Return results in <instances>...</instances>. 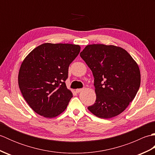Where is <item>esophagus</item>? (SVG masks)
I'll list each match as a JSON object with an SVG mask.
<instances>
[{"mask_svg": "<svg viewBox=\"0 0 155 155\" xmlns=\"http://www.w3.org/2000/svg\"><path fill=\"white\" fill-rule=\"evenodd\" d=\"M84 88H78V89L76 90V92H77V93H80V92L83 91H84Z\"/></svg>", "mask_w": 155, "mask_h": 155, "instance_id": "1", "label": "esophagus"}]
</instances>
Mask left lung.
I'll return each instance as SVG.
<instances>
[{
	"mask_svg": "<svg viewBox=\"0 0 155 155\" xmlns=\"http://www.w3.org/2000/svg\"><path fill=\"white\" fill-rule=\"evenodd\" d=\"M80 56L94 78L97 98L88 109L101 118L120 114L139 89L140 74L136 62L124 49L113 45H87Z\"/></svg>",
	"mask_w": 155,
	"mask_h": 155,
	"instance_id": "obj_1",
	"label": "left lung"
}]
</instances>
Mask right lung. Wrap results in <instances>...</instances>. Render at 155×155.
Wrapping results in <instances>:
<instances>
[{
    "instance_id": "obj_1",
    "label": "right lung",
    "mask_w": 155,
    "mask_h": 155,
    "mask_svg": "<svg viewBox=\"0 0 155 155\" xmlns=\"http://www.w3.org/2000/svg\"><path fill=\"white\" fill-rule=\"evenodd\" d=\"M80 51L76 45L45 43L25 58L19 71L18 86L35 113L53 118L66 109L72 97L65 84L68 67Z\"/></svg>"
}]
</instances>
